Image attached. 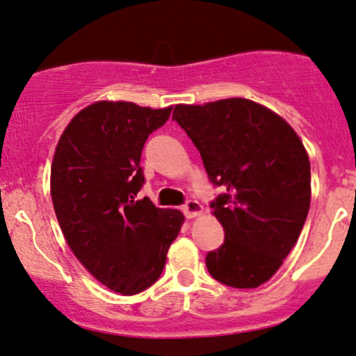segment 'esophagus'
<instances>
[{"label":"esophagus","instance_id":"esophagus-1","mask_svg":"<svg viewBox=\"0 0 356 356\" xmlns=\"http://www.w3.org/2000/svg\"><path fill=\"white\" fill-rule=\"evenodd\" d=\"M202 211H204L202 204H199V202H197V200H189V202H187L182 207V212L186 213L187 219H194V217L200 216V213H202Z\"/></svg>","mask_w":356,"mask_h":356}]
</instances>
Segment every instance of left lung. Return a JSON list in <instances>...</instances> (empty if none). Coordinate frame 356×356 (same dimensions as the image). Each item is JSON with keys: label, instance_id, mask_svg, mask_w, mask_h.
Segmentation results:
<instances>
[{"label": "left lung", "instance_id": "left-lung-1", "mask_svg": "<svg viewBox=\"0 0 356 356\" xmlns=\"http://www.w3.org/2000/svg\"><path fill=\"white\" fill-rule=\"evenodd\" d=\"M172 119L199 149L211 181L225 194L212 202L224 243L205 265L220 284L257 289L284 264L310 209V161L282 115L229 97L177 104Z\"/></svg>", "mask_w": 356, "mask_h": 356}]
</instances>
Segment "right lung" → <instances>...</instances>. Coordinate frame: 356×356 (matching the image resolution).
Here are the masks:
<instances>
[{"mask_svg": "<svg viewBox=\"0 0 356 356\" xmlns=\"http://www.w3.org/2000/svg\"><path fill=\"white\" fill-rule=\"evenodd\" d=\"M172 108L97 101L59 137L51 164V199L64 238L91 275L121 295L161 277L184 213L136 199L144 182L140 152Z\"/></svg>", "mask_w": 356, "mask_h": 356, "instance_id": "right-lung-1", "label": "right lung"}]
</instances>
